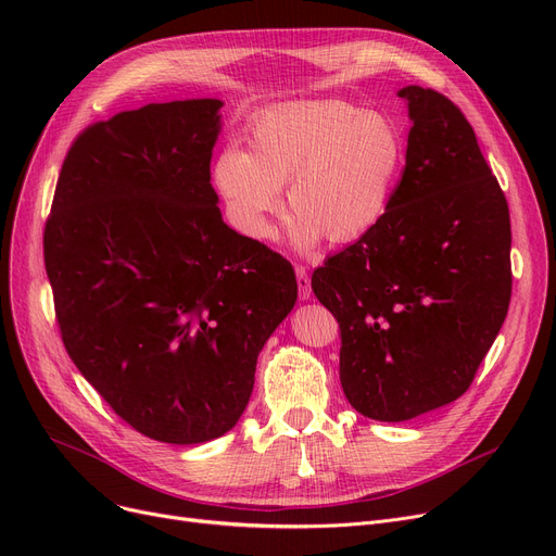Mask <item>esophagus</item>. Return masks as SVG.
Returning <instances> with one entry per match:
<instances>
[{"instance_id":"34e87169","label":"esophagus","mask_w":556,"mask_h":556,"mask_svg":"<svg viewBox=\"0 0 556 556\" xmlns=\"http://www.w3.org/2000/svg\"><path fill=\"white\" fill-rule=\"evenodd\" d=\"M295 275H298V286H300V300H308L311 298V277H308L306 268L298 266Z\"/></svg>"}]
</instances>
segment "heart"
I'll return each mask as SVG.
<instances>
[{
  "label": "heart",
  "instance_id": "1",
  "mask_svg": "<svg viewBox=\"0 0 556 556\" xmlns=\"http://www.w3.org/2000/svg\"><path fill=\"white\" fill-rule=\"evenodd\" d=\"M405 164L392 116L349 101L283 103L258 114L248 153L220 151L212 175L231 223L254 241L275 237L288 185V237L302 252L327 237L358 241L386 216Z\"/></svg>",
  "mask_w": 556,
  "mask_h": 556
}]
</instances>
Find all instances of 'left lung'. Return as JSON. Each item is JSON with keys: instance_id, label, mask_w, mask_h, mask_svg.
I'll use <instances>...</instances> for the list:
<instances>
[{"instance_id": "left-lung-1", "label": "left lung", "mask_w": 556, "mask_h": 556, "mask_svg": "<svg viewBox=\"0 0 556 556\" xmlns=\"http://www.w3.org/2000/svg\"><path fill=\"white\" fill-rule=\"evenodd\" d=\"M413 128L374 229L313 273L340 325V383L356 410L407 421L459 399L511 300L507 198L462 110L407 85Z\"/></svg>"}]
</instances>
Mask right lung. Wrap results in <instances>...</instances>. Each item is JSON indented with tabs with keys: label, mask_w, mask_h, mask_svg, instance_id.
I'll return each instance as SVG.
<instances>
[{
	"label": "right lung",
	"mask_w": 556,
	"mask_h": 556,
	"mask_svg": "<svg viewBox=\"0 0 556 556\" xmlns=\"http://www.w3.org/2000/svg\"><path fill=\"white\" fill-rule=\"evenodd\" d=\"M220 108L149 103L87 126L45 225L70 358L114 415L166 444L237 426L256 356L298 300L293 266L223 223Z\"/></svg>",
	"instance_id": "obj_1"
}]
</instances>
